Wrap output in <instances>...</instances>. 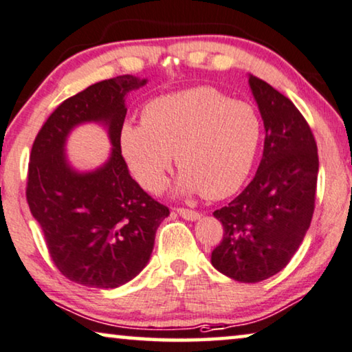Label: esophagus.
Masks as SVG:
<instances>
[{
	"label": "esophagus",
	"mask_w": 352,
	"mask_h": 352,
	"mask_svg": "<svg viewBox=\"0 0 352 352\" xmlns=\"http://www.w3.org/2000/svg\"><path fill=\"white\" fill-rule=\"evenodd\" d=\"M177 213L180 214L182 218L188 219V221H196V219L201 218V213L194 212V210H188V208H177Z\"/></svg>",
	"instance_id": "obj_1"
}]
</instances>
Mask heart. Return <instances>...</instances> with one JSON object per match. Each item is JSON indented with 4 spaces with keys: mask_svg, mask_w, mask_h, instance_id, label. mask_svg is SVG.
Instances as JSON below:
<instances>
[{
    "mask_svg": "<svg viewBox=\"0 0 352 352\" xmlns=\"http://www.w3.org/2000/svg\"><path fill=\"white\" fill-rule=\"evenodd\" d=\"M262 140V120L248 102L210 87L158 96L146 104L142 123L120 133L131 174L148 191L164 185L175 155V192L208 199L234 194L248 178Z\"/></svg>",
    "mask_w": 352,
    "mask_h": 352,
    "instance_id": "obj_1",
    "label": "heart"
}]
</instances>
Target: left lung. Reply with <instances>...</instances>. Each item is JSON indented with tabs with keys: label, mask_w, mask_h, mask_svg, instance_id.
<instances>
[{
	"label": "left lung",
	"mask_w": 352,
	"mask_h": 352,
	"mask_svg": "<svg viewBox=\"0 0 352 352\" xmlns=\"http://www.w3.org/2000/svg\"><path fill=\"white\" fill-rule=\"evenodd\" d=\"M264 122V153L248 186L213 212L224 235L212 265L240 283H258L289 264L310 228L318 146L297 107L269 83L248 76Z\"/></svg>",
	"instance_id": "obj_1"
}]
</instances>
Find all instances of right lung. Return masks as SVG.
<instances>
[{
	"label": "right lung",
	"mask_w": 352,
	"mask_h": 352,
	"mask_svg": "<svg viewBox=\"0 0 352 352\" xmlns=\"http://www.w3.org/2000/svg\"><path fill=\"white\" fill-rule=\"evenodd\" d=\"M146 82L118 76L66 99L31 148L26 201L55 265L78 285L113 289L138 276L150 261L156 229L169 217V208L129 175L120 145L126 94ZM88 122L108 131L113 148L101 166L78 171L67 160L65 144Z\"/></svg>",
	"instance_id": "1"
}]
</instances>
